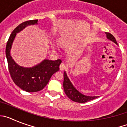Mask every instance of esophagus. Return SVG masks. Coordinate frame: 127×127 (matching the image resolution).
Returning <instances> with one entry per match:
<instances>
[{
	"instance_id": "obj_1",
	"label": "esophagus",
	"mask_w": 127,
	"mask_h": 127,
	"mask_svg": "<svg viewBox=\"0 0 127 127\" xmlns=\"http://www.w3.org/2000/svg\"><path fill=\"white\" fill-rule=\"evenodd\" d=\"M66 67H66V65H65V64H64V63H62L60 65V70H65V69H66Z\"/></svg>"
}]
</instances>
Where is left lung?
Listing matches in <instances>:
<instances>
[{
    "label": "left lung",
    "mask_w": 127,
    "mask_h": 127,
    "mask_svg": "<svg viewBox=\"0 0 127 127\" xmlns=\"http://www.w3.org/2000/svg\"><path fill=\"white\" fill-rule=\"evenodd\" d=\"M105 33H106L107 38L109 40L113 41L118 45L116 39L113 35L111 34L110 33H107V32H106ZM64 92L67 97H69L70 100H72V101L76 102L85 103L90 101V100H92L95 99L97 97H95V96H94V97L86 96V95H83V94L79 92V91L76 90L74 86H73V85L72 84L70 81L69 80V77H67L65 72H64Z\"/></svg>",
    "instance_id": "left-lung-1"
}]
</instances>
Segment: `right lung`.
<instances>
[{"mask_svg":"<svg viewBox=\"0 0 127 127\" xmlns=\"http://www.w3.org/2000/svg\"><path fill=\"white\" fill-rule=\"evenodd\" d=\"M37 21L29 20L16 27L11 33L5 48V55L11 78L18 87L27 92H36L43 89L53 74L59 70V66L62 63L60 59L55 61L46 59L34 67L26 68L18 65L11 57L10 50L16 33L27 26L37 24Z\"/></svg>","mask_w":127,"mask_h":127,"instance_id":"1","label":"right lung"}]
</instances>
